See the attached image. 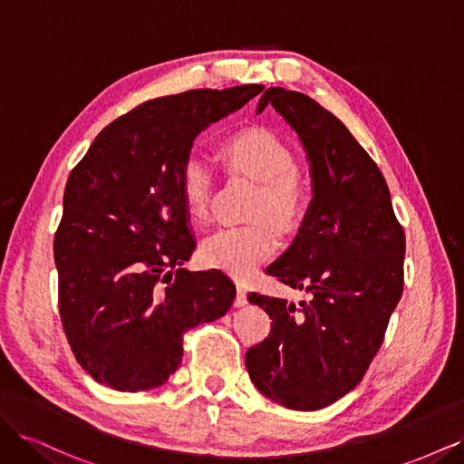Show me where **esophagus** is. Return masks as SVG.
I'll list each match as a JSON object with an SVG mask.
<instances>
[{"mask_svg": "<svg viewBox=\"0 0 464 464\" xmlns=\"http://www.w3.org/2000/svg\"><path fill=\"white\" fill-rule=\"evenodd\" d=\"M247 304V294H246V285L244 283H237L236 285V300L234 305L236 307H242Z\"/></svg>", "mask_w": 464, "mask_h": 464, "instance_id": "1", "label": "esophagus"}]
</instances>
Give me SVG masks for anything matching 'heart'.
<instances>
[{
    "instance_id": "b5f03b06",
    "label": "heart",
    "mask_w": 464,
    "mask_h": 464,
    "mask_svg": "<svg viewBox=\"0 0 464 464\" xmlns=\"http://www.w3.org/2000/svg\"><path fill=\"white\" fill-rule=\"evenodd\" d=\"M220 154L232 174L259 181L244 227L222 228L203 246L205 261L237 278L254 275L259 265L273 257L280 244L278 228L290 234L300 228L307 210V191L296 174V159L276 133L249 128L227 137ZM181 201L193 220H207L215 193L210 166L191 154L178 174Z\"/></svg>"
}]
</instances>
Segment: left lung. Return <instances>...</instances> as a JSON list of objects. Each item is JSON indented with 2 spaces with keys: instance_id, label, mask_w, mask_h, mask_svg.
Here are the masks:
<instances>
[{
  "instance_id": "obj_1",
  "label": "left lung",
  "mask_w": 464,
  "mask_h": 464,
  "mask_svg": "<svg viewBox=\"0 0 464 464\" xmlns=\"http://www.w3.org/2000/svg\"><path fill=\"white\" fill-rule=\"evenodd\" d=\"M266 104L302 139L314 199L292 247L265 273L312 298L294 305L249 292L273 323L246 368L265 397L319 411L362 382L383 344L404 286V230L382 170L339 118L280 87L263 92L259 114Z\"/></svg>"
}]
</instances>
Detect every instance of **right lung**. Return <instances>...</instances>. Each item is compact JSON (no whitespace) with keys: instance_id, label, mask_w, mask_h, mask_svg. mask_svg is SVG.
Instances as JSON below:
<instances>
[{"instance_id":"obj_1","label":"right lung","mask_w":464,"mask_h":464,"mask_svg":"<svg viewBox=\"0 0 464 464\" xmlns=\"http://www.w3.org/2000/svg\"><path fill=\"white\" fill-rule=\"evenodd\" d=\"M263 85L152 98L104 128L69 174L53 237L60 317L81 368L116 391L160 387L184 334L236 298L218 269H181L195 249L178 174L193 139Z\"/></svg>"}]
</instances>
